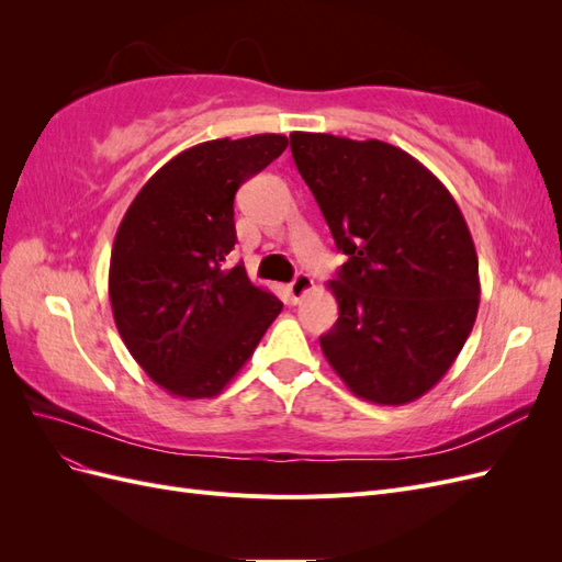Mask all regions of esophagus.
Returning a JSON list of instances; mask_svg holds the SVG:
<instances>
[{
  "label": "esophagus",
  "mask_w": 562,
  "mask_h": 562,
  "mask_svg": "<svg viewBox=\"0 0 562 562\" xmlns=\"http://www.w3.org/2000/svg\"><path fill=\"white\" fill-rule=\"evenodd\" d=\"M314 288V281L310 274H304V271H300V274L288 283V293H291V300L293 302H300L304 295H307Z\"/></svg>",
  "instance_id": "esophagus-1"
}]
</instances>
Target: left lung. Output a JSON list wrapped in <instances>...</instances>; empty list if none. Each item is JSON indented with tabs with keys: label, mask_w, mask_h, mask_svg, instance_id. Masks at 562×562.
<instances>
[{
	"label": "left lung",
	"mask_w": 562,
	"mask_h": 562,
	"mask_svg": "<svg viewBox=\"0 0 562 562\" xmlns=\"http://www.w3.org/2000/svg\"><path fill=\"white\" fill-rule=\"evenodd\" d=\"M300 176L347 255L321 349L359 398L403 405L440 382L473 328L479 255L427 166L382 140L291 133Z\"/></svg>",
	"instance_id": "obj_1"
}]
</instances>
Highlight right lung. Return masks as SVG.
Masks as SVG:
<instances>
[{
	"label": "right lung",
	"mask_w": 562,
	"mask_h": 562,
	"mask_svg": "<svg viewBox=\"0 0 562 562\" xmlns=\"http://www.w3.org/2000/svg\"><path fill=\"white\" fill-rule=\"evenodd\" d=\"M285 147V135L260 133L184 149L145 182L116 229V330L168 394L217 396L281 314L277 295L225 260L236 244V190Z\"/></svg>",
	"instance_id": "obj_1"
}]
</instances>
